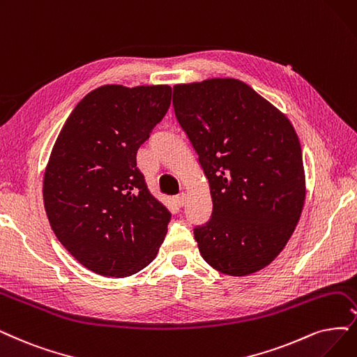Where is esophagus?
I'll return each instance as SVG.
<instances>
[{
    "mask_svg": "<svg viewBox=\"0 0 357 357\" xmlns=\"http://www.w3.org/2000/svg\"><path fill=\"white\" fill-rule=\"evenodd\" d=\"M187 199H188V197H187V194H179L178 197H176V199H175V203L179 206V207H182V206H185V203H187Z\"/></svg>",
    "mask_w": 357,
    "mask_h": 357,
    "instance_id": "34e87169",
    "label": "esophagus"
}]
</instances>
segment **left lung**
Wrapping results in <instances>:
<instances>
[{
    "label": "left lung",
    "instance_id": "1",
    "mask_svg": "<svg viewBox=\"0 0 357 357\" xmlns=\"http://www.w3.org/2000/svg\"><path fill=\"white\" fill-rule=\"evenodd\" d=\"M174 109L208 181L212 218L194 228L213 269L247 276L276 259L306 199L300 141L289 119L243 81L174 86Z\"/></svg>",
    "mask_w": 357,
    "mask_h": 357
}]
</instances>
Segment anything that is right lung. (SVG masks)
<instances>
[{"mask_svg": "<svg viewBox=\"0 0 357 357\" xmlns=\"http://www.w3.org/2000/svg\"><path fill=\"white\" fill-rule=\"evenodd\" d=\"M169 85H102L69 114L44 174L59 241L86 269L125 278L155 259L170 213L145 185L137 151L169 110Z\"/></svg>", "mask_w": 357, "mask_h": 357, "instance_id": "obj_1", "label": "right lung"}]
</instances>
